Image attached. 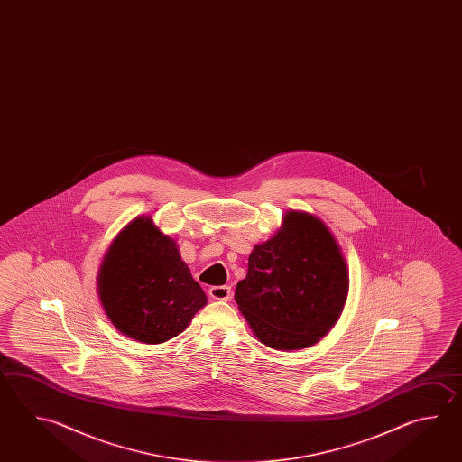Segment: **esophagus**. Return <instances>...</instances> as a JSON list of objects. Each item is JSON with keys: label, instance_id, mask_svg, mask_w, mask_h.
Listing matches in <instances>:
<instances>
[{"label": "esophagus", "instance_id": "34e87169", "mask_svg": "<svg viewBox=\"0 0 462 462\" xmlns=\"http://www.w3.org/2000/svg\"><path fill=\"white\" fill-rule=\"evenodd\" d=\"M209 296L216 300H228L232 297V291L228 286H214L209 289Z\"/></svg>", "mask_w": 462, "mask_h": 462}]
</instances>
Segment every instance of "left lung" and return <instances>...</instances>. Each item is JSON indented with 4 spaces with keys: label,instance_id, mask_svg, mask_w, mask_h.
<instances>
[{
    "label": "left lung",
    "instance_id": "left-lung-1",
    "mask_svg": "<svg viewBox=\"0 0 462 462\" xmlns=\"http://www.w3.org/2000/svg\"><path fill=\"white\" fill-rule=\"evenodd\" d=\"M349 289L348 264L330 228L288 210L270 240L254 245L236 300L263 345L309 348L338 322Z\"/></svg>",
    "mask_w": 462,
    "mask_h": 462
}]
</instances>
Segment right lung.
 <instances>
[{"mask_svg": "<svg viewBox=\"0 0 462 462\" xmlns=\"http://www.w3.org/2000/svg\"><path fill=\"white\" fill-rule=\"evenodd\" d=\"M97 294L117 331L148 345L180 335L208 304L178 245L150 216L116 236L97 271Z\"/></svg>", "mask_w": 462, "mask_h": 462, "instance_id": "right-lung-1", "label": "right lung"}]
</instances>
